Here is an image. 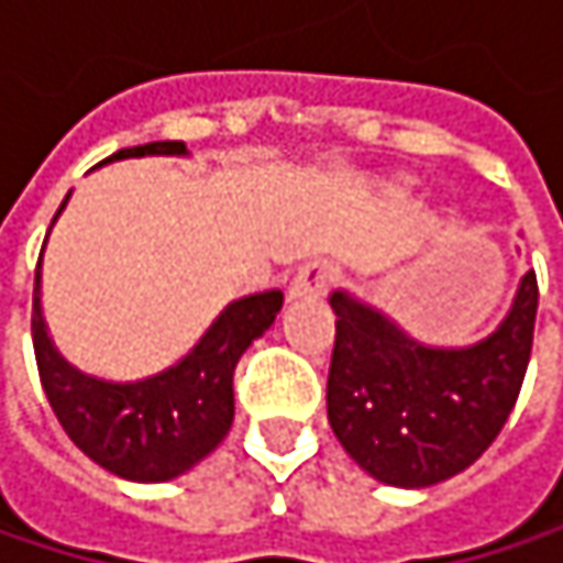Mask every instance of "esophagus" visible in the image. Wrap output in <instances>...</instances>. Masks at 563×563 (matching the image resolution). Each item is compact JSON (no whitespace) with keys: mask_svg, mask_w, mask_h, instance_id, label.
<instances>
[{"mask_svg":"<svg viewBox=\"0 0 563 563\" xmlns=\"http://www.w3.org/2000/svg\"><path fill=\"white\" fill-rule=\"evenodd\" d=\"M339 277L332 261H306L289 283V296H322Z\"/></svg>","mask_w":563,"mask_h":563,"instance_id":"34e87169","label":"esophagus"}]
</instances>
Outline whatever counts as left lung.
Masks as SVG:
<instances>
[{"label": "left lung", "instance_id": "obj_1", "mask_svg": "<svg viewBox=\"0 0 563 563\" xmlns=\"http://www.w3.org/2000/svg\"><path fill=\"white\" fill-rule=\"evenodd\" d=\"M329 306L335 349L325 407L345 453L397 489H427L473 466L506 427L528 372L534 271L518 280L506 319L460 349L410 339L349 289H335Z\"/></svg>", "mask_w": 563, "mask_h": 563}]
</instances>
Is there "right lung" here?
Returning <instances> with one entry per match:
<instances>
[{
    "label": "right lung",
    "instance_id": "obj_1",
    "mask_svg": "<svg viewBox=\"0 0 563 563\" xmlns=\"http://www.w3.org/2000/svg\"><path fill=\"white\" fill-rule=\"evenodd\" d=\"M140 156H188V150L185 143L172 140L146 143L120 150L107 163ZM67 198L60 201L57 214L64 211ZM280 306V289H264L234 299L218 312V319L205 329L191 352L181 355L166 372L140 382H107L84 375L55 349L42 312L38 257L32 342L42 388L48 394V404L64 433L97 466L130 483H169L198 466L228 437L234 420V368L247 345L274 325Z\"/></svg>",
    "mask_w": 563,
    "mask_h": 563
}]
</instances>
